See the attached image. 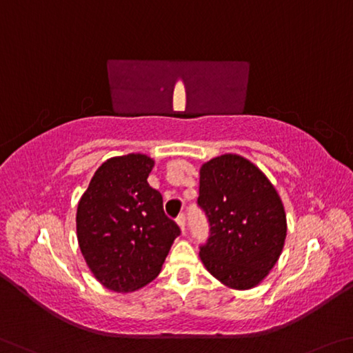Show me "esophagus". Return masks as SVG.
Instances as JSON below:
<instances>
[{
  "label": "esophagus",
  "instance_id": "34e87169",
  "mask_svg": "<svg viewBox=\"0 0 353 353\" xmlns=\"http://www.w3.org/2000/svg\"><path fill=\"white\" fill-rule=\"evenodd\" d=\"M177 225H179V228H181V231H182V234H185V215L183 214H181L177 216Z\"/></svg>",
  "mask_w": 353,
  "mask_h": 353
}]
</instances>
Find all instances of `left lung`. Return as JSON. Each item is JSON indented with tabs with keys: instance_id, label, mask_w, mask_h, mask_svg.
<instances>
[{
	"instance_id": "obj_1",
	"label": "left lung",
	"mask_w": 353,
	"mask_h": 353,
	"mask_svg": "<svg viewBox=\"0 0 353 353\" xmlns=\"http://www.w3.org/2000/svg\"><path fill=\"white\" fill-rule=\"evenodd\" d=\"M198 204L210 223L199 251L207 272L231 289L256 288L286 240V212L275 187L245 157L225 154L201 166Z\"/></svg>"
}]
</instances>
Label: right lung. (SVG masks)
I'll list each match as a JSON object with an SVG mask.
<instances>
[{"label":"right lung","instance_id":"right-lung-1","mask_svg":"<svg viewBox=\"0 0 353 353\" xmlns=\"http://www.w3.org/2000/svg\"><path fill=\"white\" fill-rule=\"evenodd\" d=\"M154 160L144 154L103 161L78 201L77 239L89 270L114 292H135L159 276L181 229L148 183Z\"/></svg>","mask_w":353,"mask_h":353}]
</instances>
